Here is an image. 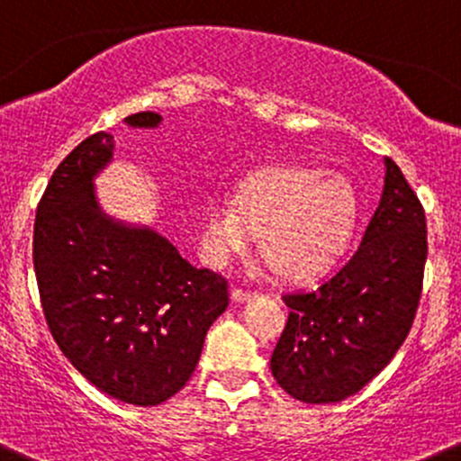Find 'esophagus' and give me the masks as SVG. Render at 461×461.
<instances>
[{"instance_id":"34e87169","label":"esophagus","mask_w":461,"mask_h":461,"mask_svg":"<svg viewBox=\"0 0 461 461\" xmlns=\"http://www.w3.org/2000/svg\"><path fill=\"white\" fill-rule=\"evenodd\" d=\"M252 297H254V293H249V290H243V288L231 290V302H236V303H245V302H249Z\"/></svg>"}]
</instances>
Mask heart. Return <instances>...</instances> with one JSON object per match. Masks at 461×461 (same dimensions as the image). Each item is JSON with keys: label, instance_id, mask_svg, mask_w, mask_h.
<instances>
[{"label": "heart", "instance_id": "1", "mask_svg": "<svg viewBox=\"0 0 461 461\" xmlns=\"http://www.w3.org/2000/svg\"><path fill=\"white\" fill-rule=\"evenodd\" d=\"M358 198L338 173L270 167L245 177L227 200L200 213V252L213 267L248 254L261 234L263 252L288 279H315L335 266L354 239Z\"/></svg>", "mask_w": 461, "mask_h": 461}]
</instances>
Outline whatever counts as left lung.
I'll list each match as a JSON object with an SVG mask.
<instances>
[{
  "label": "left lung",
  "instance_id": "8db88e82",
  "mask_svg": "<svg viewBox=\"0 0 461 461\" xmlns=\"http://www.w3.org/2000/svg\"><path fill=\"white\" fill-rule=\"evenodd\" d=\"M426 257V213L385 158L381 203L354 257L315 288L284 294L288 324L270 358L276 383L303 403L363 390L412 329Z\"/></svg>",
  "mask_w": 461,
  "mask_h": 461
}]
</instances>
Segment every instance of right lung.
<instances>
[{
	"mask_svg": "<svg viewBox=\"0 0 461 461\" xmlns=\"http://www.w3.org/2000/svg\"><path fill=\"white\" fill-rule=\"evenodd\" d=\"M123 122L158 128L162 117L137 112ZM112 155L114 137L96 132L53 171L35 212L33 267L65 358L112 399L149 408L186 385L230 293L153 227L103 212L94 180Z\"/></svg>",
	"mask_w": 461,
	"mask_h": 461,
	"instance_id": "right-lung-1",
	"label": "right lung"
}]
</instances>
